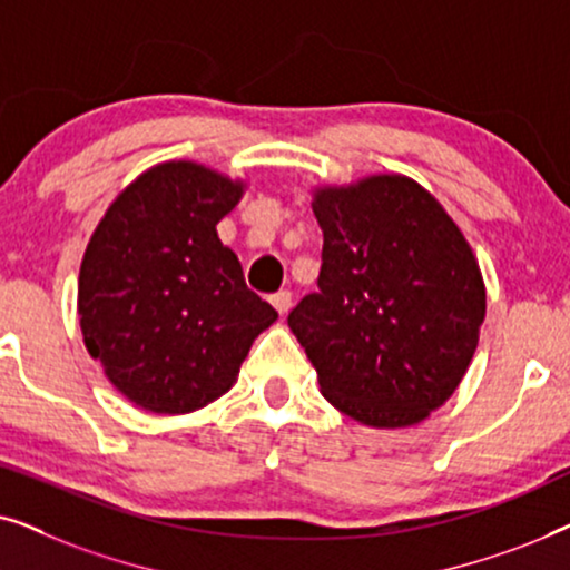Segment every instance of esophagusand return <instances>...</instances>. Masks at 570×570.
<instances>
[{"label":"esophagus","mask_w":570,"mask_h":570,"mask_svg":"<svg viewBox=\"0 0 570 570\" xmlns=\"http://www.w3.org/2000/svg\"><path fill=\"white\" fill-rule=\"evenodd\" d=\"M269 303H272V306L277 308V314H279V316H285L287 311H291V306H293V295L287 293V291H279V293L272 295Z\"/></svg>","instance_id":"esophagus-1"}]
</instances>
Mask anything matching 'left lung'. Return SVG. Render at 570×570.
Segmentation results:
<instances>
[{
  "label": "left lung",
  "instance_id": "1",
  "mask_svg": "<svg viewBox=\"0 0 570 570\" xmlns=\"http://www.w3.org/2000/svg\"><path fill=\"white\" fill-rule=\"evenodd\" d=\"M318 291L287 316L326 402L371 428H407L454 394L478 350L485 283L464 233L400 174L314 191Z\"/></svg>",
  "mask_w": 570,
  "mask_h": 570
}]
</instances>
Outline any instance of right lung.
<instances>
[{
	"mask_svg": "<svg viewBox=\"0 0 570 570\" xmlns=\"http://www.w3.org/2000/svg\"><path fill=\"white\" fill-rule=\"evenodd\" d=\"M244 189L194 160L160 163L90 236L77 285L85 347L137 407L184 415L215 402L277 318L217 238Z\"/></svg>",
	"mask_w": 570,
	"mask_h": 570,
	"instance_id": "add662e5",
	"label": "right lung"
}]
</instances>
